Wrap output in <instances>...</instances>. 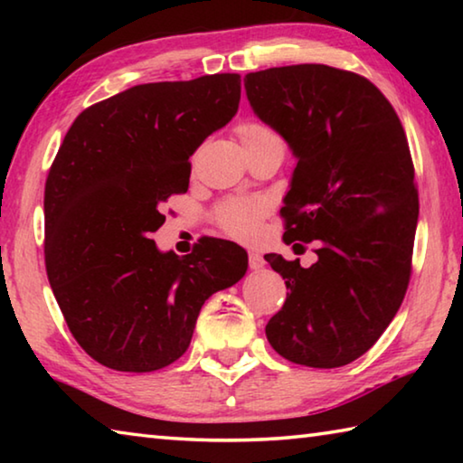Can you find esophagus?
Listing matches in <instances>:
<instances>
[{
    "instance_id": "34e87169",
    "label": "esophagus",
    "mask_w": 463,
    "mask_h": 463,
    "mask_svg": "<svg viewBox=\"0 0 463 463\" xmlns=\"http://www.w3.org/2000/svg\"><path fill=\"white\" fill-rule=\"evenodd\" d=\"M265 265V260L261 253H257V250H249V268L250 269H261Z\"/></svg>"
}]
</instances>
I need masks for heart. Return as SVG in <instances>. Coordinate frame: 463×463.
Segmentation results:
<instances>
[{"label":"heart","instance_id":"b5f03b06","mask_svg":"<svg viewBox=\"0 0 463 463\" xmlns=\"http://www.w3.org/2000/svg\"><path fill=\"white\" fill-rule=\"evenodd\" d=\"M237 135L242 146L260 145L263 140L279 138L268 124L257 120H245L237 127ZM265 214V203L253 198H232L216 208V222L231 237L250 241L260 232V221Z\"/></svg>","mask_w":463,"mask_h":463}]
</instances>
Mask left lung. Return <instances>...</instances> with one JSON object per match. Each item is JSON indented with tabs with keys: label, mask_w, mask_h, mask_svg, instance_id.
Here are the masks:
<instances>
[{
	"label": "left lung",
	"mask_w": 463,
	"mask_h": 463,
	"mask_svg": "<svg viewBox=\"0 0 463 463\" xmlns=\"http://www.w3.org/2000/svg\"><path fill=\"white\" fill-rule=\"evenodd\" d=\"M249 104L296 155L284 241L317 242L302 268L269 253L289 294L265 335L288 362L341 367L380 339L412 271L419 194L401 118L365 77L328 65L245 77Z\"/></svg>",
	"instance_id": "left-lung-1"
}]
</instances>
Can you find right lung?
<instances>
[{"instance_id": "obj_1", "label": "right lung", "mask_w": 463, "mask_h": 463, "mask_svg": "<svg viewBox=\"0 0 463 463\" xmlns=\"http://www.w3.org/2000/svg\"><path fill=\"white\" fill-rule=\"evenodd\" d=\"M241 75L135 85L77 116L44 185V263L69 331L98 364L155 372L190 347L202 304L245 276V249L148 234L190 185V156L239 109Z\"/></svg>"}]
</instances>
